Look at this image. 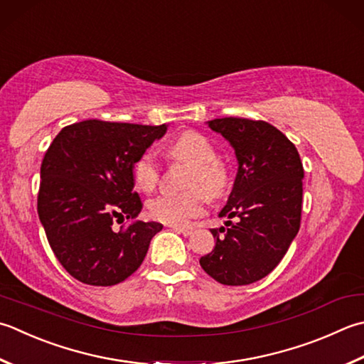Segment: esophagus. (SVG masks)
<instances>
[{
  "label": "esophagus",
  "mask_w": 364,
  "mask_h": 364,
  "mask_svg": "<svg viewBox=\"0 0 364 364\" xmlns=\"http://www.w3.org/2000/svg\"><path fill=\"white\" fill-rule=\"evenodd\" d=\"M172 229L178 233L184 235V237H189V235H192V232H194V229H192V227H188V225H172Z\"/></svg>",
  "instance_id": "esophagus-1"
}]
</instances>
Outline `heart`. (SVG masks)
<instances>
[{
    "mask_svg": "<svg viewBox=\"0 0 364 364\" xmlns=\"http://www.w3.org/2000/svg\"><path fill=\"white\" fill-rule=\"evenodd\" d=\"M170 154L178 161L191 164L192 168L188 175L186 186L194 189L180 194L164 192L148 203V210L161 223L184 224L205 211V194L201 190L203 188L211 197L219 196L225 188L227 175L224 167L216 161L215 148L198 132L180 135L170 146ZM132 173L139 189L149 192L156 188L159 180V162L151 149L139 156L134 162ZM196 186L203 188L198 190Z\"/></svg>",
    "mask_w": 364,
    "mask_h": 364,
    "instance_id": "obj_1",
    "label": "heart"
}]
</instances>
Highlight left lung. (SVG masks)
Masks as SVG:
<instances>
[{"mask_svg": "<svg viewBox=\"0 0 364 364\" xmlns=\"http://www.w3.org/2000/svg\"><path fill=\"white\" fill-rule=\"evenodd\" d=\"M235 149L238 173L211 229L216 245L200 267L224 286H247L269 274L300 230L304 170L295 145L267 121H206ZM235 217L237 223H232Z\"/></svg>", "mask_w": 364, "mask_h": 364, "instance_id": "1", "label": "left lung"}]
</instances>
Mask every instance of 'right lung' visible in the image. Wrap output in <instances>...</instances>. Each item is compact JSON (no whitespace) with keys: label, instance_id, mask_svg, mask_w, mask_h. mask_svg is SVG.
<instances>
[{"label":"right lung","instance_id":"right-lung-1","mask_svg":"<svg viewBox=\"0 0 364 364\" xmlns=\"http://www.w3.org/2000/svg\"><path fill=\"white\" fill-rule=\"evenodd\" d=\"M167 124L141 126L87 119L63 127L41 166L38 213L56 259L90 286H115L137 269L162 224L135 220L141 202L132 167Z\"/></svg>","mask_w":364,"mask_h":364}]
</instances>
